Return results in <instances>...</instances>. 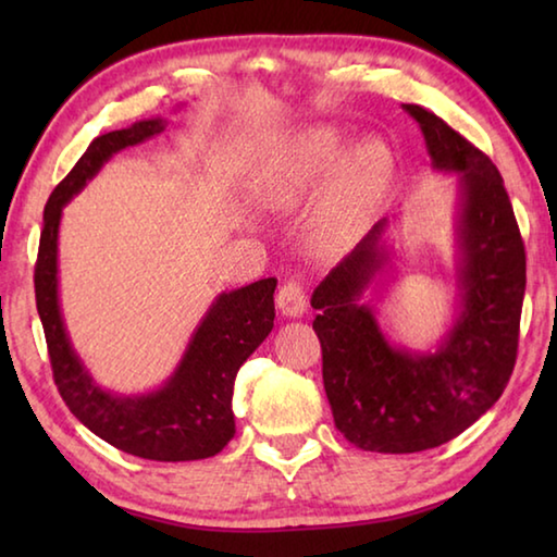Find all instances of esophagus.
Segmentation results:
<instances>
[{
    "label": "esophagus",
    "mask_w": 557,
    "mask_h": 557,
    "mask_svg": "<svg viewBox=\"0 0 557 557\" xmlns=\"http://www.w3.org/2000/svg\"><path fill=\"white\" fill-rule=\"evenodd\" d=\"M277 309H280V314L287 319H299L307 312L305 287H301L297 280H289L282 285V289L277 292Z\"/></svg>",
    "instance_id": "obj_1"
}]
</instances>
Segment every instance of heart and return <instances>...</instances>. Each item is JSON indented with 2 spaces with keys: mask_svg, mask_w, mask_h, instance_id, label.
I'll list each match as a JSON object with an SVG mask.
<instances>
[{
  "mask_svg": "<svg viewBox=\"0 0 557 557\" xmlns=\"http://www.w3.org/2000/svg\"><path fill=\"white\" fill-rule=\"evenodd\" d=\"M344 152L332 127H307L280 145L258 182L260 201L270 209H297L314 194ZM393 176L391 149L381 139H363L338 166L314 215V240L326 252L351 245L373 219Z\"/></svg>",
  "mask_w": 557,
  "mask_h": 557,
  "instance_id": "heart-1",
  "label": "heart"
}]
</instances>
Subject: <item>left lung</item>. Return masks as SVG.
<instances>
[{
  "label": "left lung",
  "instance_id": "8db88e82",
  "mask_svg": "<svg viewBox=\"0 0 557 557\" xmlns=\"http://www.w3.org/2000/svg\"><path fill=\"white\" fill-rule=\"evenodd\" d=\"M418 122L432 169L457 176L455 305L428 348L385 334L371 292L398 260L381 219L351 256L314 289V332L336 430L363 451L410 455L461 435L502 398L511 379L525 292V250L492 159L420 106Z\"/></svg>",
  "mask_w": 557,
  "mask_h": 557
}]
</instances>
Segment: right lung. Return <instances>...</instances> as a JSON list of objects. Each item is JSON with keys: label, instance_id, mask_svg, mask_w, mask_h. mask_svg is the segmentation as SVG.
Returning <instances> with one entry per match:
<instances>
[{"label": "right lung", "instance_id": "right-lung-1", "mask_svg": "<svg viewBox=\"0 0 557 557\" xmlns=\"http://www.w3.org/2000/svg\"><path fill=\"white\" fill-rule=\"evenodd\" d=\"M166 117H147L90 143L44 209L36 260V309L53 366V381L69 410L92 435L127 455L154 461H191L219 455L235 435L233 385L240 366L265 342L275 324L277 280H258L221 292L166 381L147 393L106 388L75 351L59 295V231L63 209L122 149L162 135Z\"/></svg>", "mask_w": 557, "mask_h": 557}]
</instances>
